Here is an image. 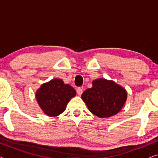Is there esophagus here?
Returning <instances> with one entry per match:
<instances>
[{
    "label": "esophagus",
    "mask_w": 158,
    "mask_h": 158,
    "mask_svg": "<svg viewBox=\"0 0 158 158\" xmlns=\"http://www.w3.org/2000/svg\"><path fill=\"white\" fill-rule=\"evenodd\" d=\"M83 88H77V94L79 95V96H81L82 94H83Z\"/></svg>",
    "instance_id": "34e87169"
}]
</instances>
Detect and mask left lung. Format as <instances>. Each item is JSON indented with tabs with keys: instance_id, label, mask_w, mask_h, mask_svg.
<instances>
[{
	"instance_id": "1",
	"label": "left lung",
	"mask_w": 158,
	"mask_h": 158,
	"mask_svg": "<svg viewBox=\"0 0 158 158\" xmlns=\"http://www.w3.org/2000/svg\"><path fill=\"white\" fill-rule=\"evenodd\" d=\"M127 91L113 81L99 78L85 90L82 99L89 111L101 118L110 117L120 111L127 100Z\"/></svg>"
}]
</instances>
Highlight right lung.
I'll list each match as a JSON object with an SVG mask.
<instances>
[{"label": "right lung", "instance_id": "1", "mask_svg": "<svg viewBox=\"0 0 158 158\" xmlns=\"http://www.w3.org/2000/svg\"><path fill=\"white\" fill-rule=\"evenodd\" d=\"M76 92L61 79H53L43 84L36 94L37 102L47 115L56 116L62 114Z\"/></svg>", "mask_w": 158, "mask_h": 158}]
</instances>
